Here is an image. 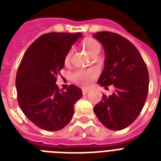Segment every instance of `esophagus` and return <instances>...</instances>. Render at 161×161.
Returning <instances> with one entry per match:
<instances>
[{
    "instance_id": "esophagus-1",
    "label": "esophagus",
    "mask_w": 161,
    "mask_h": 161,
    "mask_svg": "<svg viewBox=\"0 0 161 161\" xmlns=\"http://www.w3.org/2000/svg\"><path fill=\"white\" fill-rule=\"evenodd\" d=\"M82 91H83V95H85V94H87V93H88V88H83V89H82Z\"/></svg>"
}]
</instances>
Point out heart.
Masks as SVG:
<instances>
[{"instance_id":"1","label":"heart","mask_w":161,"mask_h":161,"mask_svg":"<svg viewBox=\"0 0 161 161\" xmlns=\"http://www.w3.org/2000/svg\"><path fill=\"white\" fill-rule=\"evenodd\" d=\"M82 45L83 49L90 56L95 52L100 51V45L98 42L93 38H86L85 40H83ZM71 54L72 51H69L66 54L64 58V63L66 64L69 63ZM97 76H98V71L96 69H78L73 73L72 78L75 83L85 87L89 85Z\"/></svg>"}]
</instances>
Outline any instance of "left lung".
Returning a JSON list of instances; mask_svg holds the SVG:
<instances>
[{"label": "left lung", "instance_id": "8db88e82", "mask_svg": "<svg viewBox=\"0 0 161 161\" xmlns=\"http://www.w3.org/2000/svg\"><path fill=\"white\" fill-rule=\"evenodd\" d=\"M93 37L103 44L105 53L98 84L115 88L112 95L103 94L93 111L106 128L124 130L137 119L145 105L149 90L147 67L138 49L124 36L98 31Z\"/></svg>", "mask_w": 161, "mask_h": 161}]
</instances>
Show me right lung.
<instances>
[{
	"mask_svg": "<svg viewBox=\"0 0 161 161\" xmlns=\"http://www.w3.org/2000/svg\"><path fill=\"white\" fill-rule=\"evenodd\" d=\"M83 34L49 32L29 47L16 77L17 101L26 118L42 130L58 131L70 122L80 88L70 85L62 91L55 84L64 58Z\"/></svg>",
	"mask_w": 161,
	"mask_h": 161,
	"instance_id": "1",
	"label": "right lung"
}]
</instances>
